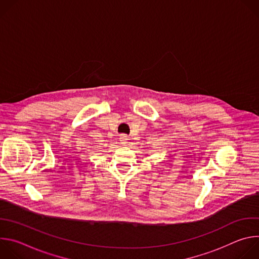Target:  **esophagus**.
I'll return each mask as SVG.
<instances>
[{
	"label": "esophagus",
	"instance_id": "esophagus-1",
	"mask_svg": "<svg viewBox=\"0 0 259 259\" xmlns=\"http://www.w3.org/2000/svg\"><path fill=\"white\" fill-rule=\"evenodd\" d=\"M120 141H121V143H122V144H124V145H125V144L128 142V137H127V136H125V135H122V136H121V138H120Z\"/></svg>",
	"mask_w": 259,
	"mask_h": 259
}]
</instances>
